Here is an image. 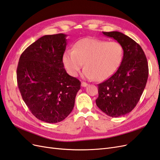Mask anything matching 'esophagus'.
I'll return each instance as SVG.
<instances>
[{"label": "esophagus", "instance_id": "esophagus-1", "mask_svg": "<svg viewBox=\"0 0 160 160\" xmlns=\"http://www.w3.org/2000/svg\"><path fill=\"white\" fill-rule=\"evenodd\" d=\"M81 86H82V87H86V86H88V84L86 83V82H82L81 83Z\"/></svg>", "mask_w": 160, "mask_h": 160}]
</instances>
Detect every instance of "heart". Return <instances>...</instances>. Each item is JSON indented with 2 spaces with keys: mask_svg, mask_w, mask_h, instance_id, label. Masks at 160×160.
Returning <instances> with one entry per match:
<instances>
[{
  "mask_svg": "<svg viewBox=\"0 0 160 160\" xmlns=\"http://www.w3.org/2000/svg\"><path fill=\"white\" fill-rule=\"evenodd\" d=\"M123 53L122 45L117 42L86 38L78 41L73 50H67L63 54V62L72 76L78 74L84 63L85 78L102 81L118 70Z\"/></svg>",
  "mask_w": 160,
  "mask_h": 160,
  "instance_id": "1",
  "label": "heart"
}]
</instances>
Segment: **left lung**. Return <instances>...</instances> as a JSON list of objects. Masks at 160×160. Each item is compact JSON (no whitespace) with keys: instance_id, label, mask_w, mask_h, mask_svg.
I'll return each instance as SVG.
<instances>
[{"instance_id":"8db88e82","label":"left lung","mask_w":160,"mask_h":160,"mask_svg":"<svg viewBox=\"0 0 160 160\" xmlns=\"http://www.w3.org/2000/svg\"><path fill=\"white\" fill-rule=\"evenodd\" d=\"M120 43L124 53L120 66L112 76L98 84L97 107L107 115L118 117L136 107L147 83V58L140 45L121 32H102Z\"/></svg>"}]
</instances>
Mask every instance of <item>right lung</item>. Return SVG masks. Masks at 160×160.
<instances>
[{"mask_svg": "<svg viewBox=\"0 0 160 160\" xmlns=\"http://www.w3.org/2000/svg\"><path fill=\"white\" fill-rule=\"evenodd\" d=\"M66 35H44L22 53L17 69L22 100L38 119L56 123L70 115L81 82L63 68Z\"/></svg>", "mask_w": 160, "mask_h": 160, "instance_id": "obj_1", "label": "right lung"}]
</instances>
